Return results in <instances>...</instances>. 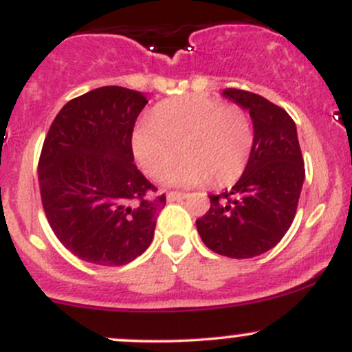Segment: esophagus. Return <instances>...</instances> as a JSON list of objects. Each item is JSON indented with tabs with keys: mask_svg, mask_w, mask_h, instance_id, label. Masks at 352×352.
<instances>
[{
	"mask_svg": "<svg viewBox=\"0 0 352 352\" xmlns=\"http://www.w3.org/2000/svg\"><path fill=\"white\" fill-rule=\"evenodd\" d=\"M187 197V194H182V192H168L166 194V201L173 202V201H184Z\"/></svg>",
	"mask_w": 352,
	"mask_h": 352,
	"instance_id": "34e87169",
	"label": "esophagus"
}]
</instances>
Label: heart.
Returning a JSON list of instances; mask_svg holds the SVG:
<instances>
[{
  "label": "heart",
  "mask_w": 352,
  "mask_h": 352,
  "mask_svg": "<svg viewBox=\"0 0 352 352\" xmlns=\"http://www.w3.org/2000/svg\"><path fill=\"white\" fill-rule=\"evenodd\" d=\"M187 160L165 177L168 186L194 187L209 182L226 187L243 175L253 148V124L239 106L204 94L158 104L151 120L136 124L131 150L150 177H162L180 157Z\"/></svg>",
  "instance_id": "1"
}]
</instances>
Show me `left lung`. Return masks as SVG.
I'll list each match as a JSON object with an SVG mask.
<instances>
[{
    "label": "left lung",
    "mask_w": 352,
    "mask_h": 352,
    "mask_svg": "<svg viewBox=\"0 0 352 352\" xmlns=\"http://www.w3.org/2000/svg\"><path fill=\"white\" fill-rule=\"evenodd\" d=\"M224 98L250 111L253 148L231 190L209 195V210L195 221L202 241L228 258H253L280 243L294 223L305 166L294 120L280 106L241 89Z\"/></svg>",
    "instance_id": "1"
}]
</instances>
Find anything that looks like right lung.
<instances>
[{
    "label": "right lung",
    "mask_w": 352,
    "mask_h": 352,
    "mask_svg": "<svg viewBox=\"0 0 352 352\" xmlns=\"http://www.w3.org/2000/svg\"><path fill=\"white\" fill-rule=\"evenodd\" d=\"M143 92L104 86L72 99L55 116L38 160L52 231L87 263L121 266L153 239L165 194L133 164L131 136Z\"/></svg>",
    "instance_id": "obj_1"
}]
</instances>
